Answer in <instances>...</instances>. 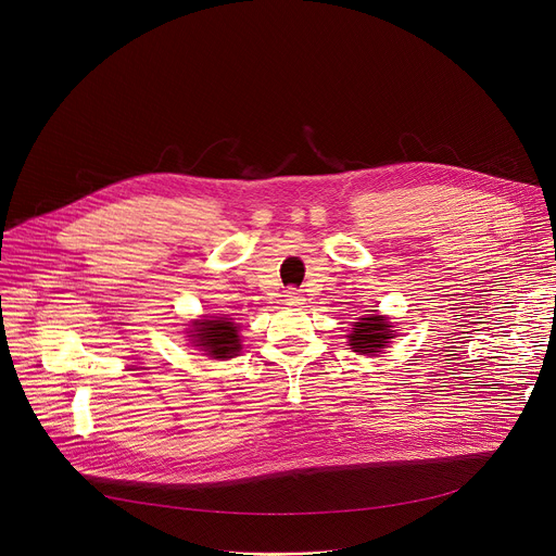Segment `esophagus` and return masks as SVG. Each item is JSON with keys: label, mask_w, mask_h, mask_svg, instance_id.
<instances>
[{"label": "esophagus", "mask_w": 556, "mask_h": 556, "mask_svg": "<svg viewBox=\"0 0 556 556\" xmlns=\"http://www.w3.org/2000/svg\"><path fill=\"white\" fill-rule=\"evenodd\" d=\"M283 296H286V301H288V303H294V305H301V303L305 301V299H303V294H301V290H296V288H288Z\"/></svg>", "instance_id": "34e87169"}]
</instances>
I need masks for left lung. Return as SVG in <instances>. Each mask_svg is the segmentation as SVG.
<instances>
[{
  "label": "left lung",
  "mask_w": 556,
  "mask_h": 556,
  "mask_svg": "<svg viewBox=\"0 0 556 556\" xmlns=\"http://www.w3.org/2000/svg\"><path fill=\"white\" fill-rule=\"evenodd\" d=\"M389 324L382 319V316H363V319L352 328L350 334V345L358 354H374L380 352L391 337Z\"/></svg>",
  "instance_id": "8db88e82"
}]
</instances>
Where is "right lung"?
<instances>
[{
  "mask_svg": "<svg viewBox=\"0 0 556 556\" xmlns=\"http://www.w3.org/2000/svg\"><path fill=\"white\" fill-rule=\"evenodd\" d=\"M193 332L195 343L204 348V352H208V356L213 358H230L242 350L240 337H237V326L230 319H224V316L215 321L204 319L202 324H195Z\"/></svg>",
  "mask_w": 556,
  "mask_h": 556,
  "instance_id": "right-lung-1",
  "label": "right lung"
}]
</instances>
